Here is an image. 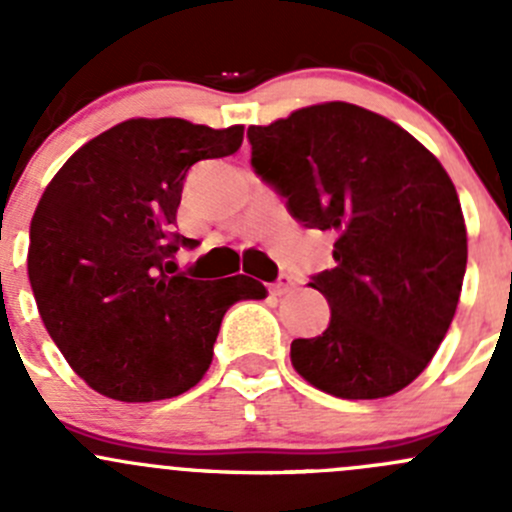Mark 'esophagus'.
Listing matches in <instances>:
<instances>
[{
  "label": "esophagus",
  "mask_w": 512,
  "mask_h": 512,
  "mask_svg": "<svg viewBox=\"0 0 512 512\" xmlns=\"http://www.w3.org/2000/svg\"><path fill=\"white\" fill-rule=\"evenodd\" d=\"M292 287H294V280H292V277H289V275H282L280 280H277L275 285H272L270 289H272V292H275V294H287L289 289H292Z\"/></svg>",
  "instance_id": "34e87169"
}]
</instances>
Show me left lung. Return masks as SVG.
<instances>
[{
    "label": "left lung",
    "instance_id": "1",
    "mask_svg": "<svg viewBox=\"0 0 512 512\" xmlns=\"http://www.w3.org/2000/svg\"><path fill=\"white\" fill-rule=\"evenodd\" d=\"M252 168L304 227L334 232V270L309 282L329 327L294 339V371L337 399L406 389L441 347L468 260L466 220L438 158L389 118L327 101L250 126Z\"/></svg>",
    "mask_w": 512,
    "mask_h": 512
}]
</instances>
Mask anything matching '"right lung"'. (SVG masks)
<instances>
[{
  "label": "right lung",
  "mask_w": 512,
  "mask_h": 512,
  "mask_svg": "<svg viewBox=\"0 0 512 512\" xmlns=\"http://www.w3.org/2000/svg\"><path fill=\"white\" fill-rule=\"evenodd\" d=\"M242 126L128 118L98 133L51 178L29 227L27 270L46 332L108 399L160 401L193 389L213 361L225 312L265 299L252 277L190 280L173 255L185 173L232 156Z\"/></svg>",
  "instance_id": "right-lung-1"
}]
</instances>
